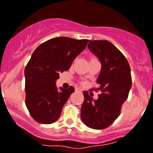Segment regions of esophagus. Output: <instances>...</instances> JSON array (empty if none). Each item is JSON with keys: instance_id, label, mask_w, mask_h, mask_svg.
<instances>
[{"instance_id": "obj_1", "label": "esophagus", "mask_w": 153, "mask_h": 153, "mask_svg": "<svg viewBox=\"0 0 153 153\" xmlns=\"http://www.w3.org/2000/svg\"><path fill=\"white\" fill-rule=\"evenodd\" d=\"M75 91H79V92H80V91H81V90L79 89H75Z\"/></svg>"}]
</instances>
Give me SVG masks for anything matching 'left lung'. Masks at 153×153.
Returning a JSON list of instances; mask_svg holds the SVG:
<instances>
[{
  "label": "left lung",
  "mask_w": 153,
  "mask_h": 153,
  "mask_svg": "<svg viewBox=\"0 0 153 153\" xmlns=\"http://www.w3.org/2000/svg\"><path fill=\"white\" fill-rule=\"evenodd\" d=\"M88 48L102 64L97 80L99 87L91 90L102 93L97 100H93L88 91H83L81 118L89 128L102 130L117 120L128 99L132 86L131 67L121 51L107 40L90 41Z\"/></svg>",
  "instance_id": "1"
}]
</instances>
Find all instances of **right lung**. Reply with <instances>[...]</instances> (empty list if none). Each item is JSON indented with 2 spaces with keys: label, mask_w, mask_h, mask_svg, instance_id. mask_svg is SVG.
Wrapping results in <instances>:
<instances>
[{
  "label": "right lung",
  "mask_w": 153,
  "mask_h": 153,
  "mask_svg": "<svg viewBox=\"0 0 153 153\" xmlns=\"http://www.w3.org/2000/svg\"><path fill=\"white\" fill-rule=\"evenodd\" d=\"M88 42L59 36L42 43L33 51L25 69V105L36 122L51 124L59 118L75 88L58 90L56 81L60 72L70 69Z\"/></svg>",
  "instance_id": "right-lung-1"
}]
</instances>
